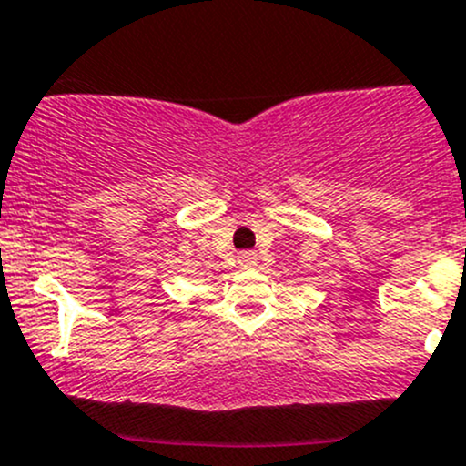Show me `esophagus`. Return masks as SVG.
I'll use <instances>...</instances> for the list:
<instances>
[{
	"mask_svg": "<svg viewBox=\"0 0 466 466\" xmlns=\"http://www.w3.org/2000/svg\"><path fill=\"white\" fill-rule=\"evenodd\" d=\"M256 253H251V251H247V253H239V258H238V262H239V267L242 268H248V267H253L256 265Z\"/></svg>",
	"mask_w": 466,
	"mask_h": 466,
	"instance_id": "obj_1",
	"label": "esophagus"
}]
</instances>
